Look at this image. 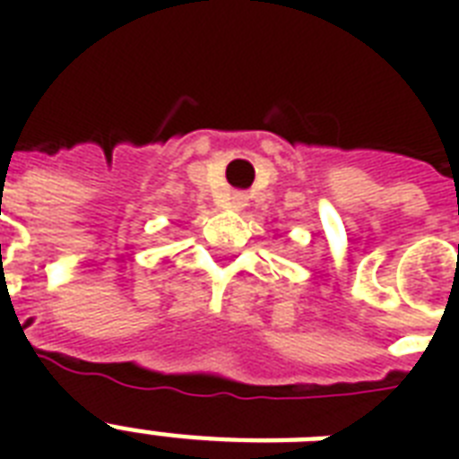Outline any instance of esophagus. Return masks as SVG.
<instances>
[{"label":"esophagus","instance_id":"1","mask_svg":"<svg viewBox=\"0 0 459 459\" xmlns=\"http://www.w3.org/2000/svg\"><path fill=\"white\" fill-rule=\"evenodd\" d=\"M230 204L236 209H243L245 204H247V195L245 193H233V197H230Z\"/></svg>","mask_w":459,"mask_h":459}]
</instances>
